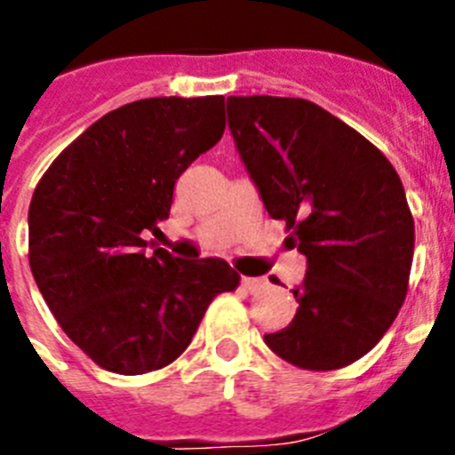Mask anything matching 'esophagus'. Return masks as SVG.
I'll use <instances>...</instances> for the list:
<instances>
[{
    "instance_id": "esophagus-1",
    "label": "esophagus",
    "mask_w": 455,
    "mask_h": 455,
    "mask_svg": "<svg viewBox=\"0 0 455 455\" xmlns=\"http://www.w3.org/2000/svg\"><path fill=\"white\" fill-rule=\"evenodd\" d=\"M265 280L262 278H251V275H242V287L247 291H251V294H256V291L265 290Z\"/></svg>"
}]
</instances>
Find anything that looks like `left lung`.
<instances>
[{
    "mask_svg": "<svg viewBox=\"0 0 455 455\" xmlns=\"http://www.w3.org/2000/svg\"><path fill=\"white\" fill-rule=\"evenodd\" d=\"M228 130L267 213L307 258L296 316L265 343L305 371L362 359L409 290L415 227L390 161L305 99L228 96Z\"/></svg>",
    "mask_w": 455,
    "mask_h": 455,
    "instance_id": "8db88e82",
    "label": "left lung"
}]
</instances>
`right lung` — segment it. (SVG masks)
Instances as JSON below:
<instances>
[{"label":"right lung","instance_id":"obj_1","mask_svg":"<svg viewBox=\"0 0 455 455\" xmlns=\"http://www.w3.org/2000/svg\"><path fill=\"white\" fill-rule=\"evenodd\" d=\"M224 127V96L134 100L89 125L36 186L33 278L67 337L105 371L143 375L172 363L211 300L240 285L220 258L146 256L143 240Z\"/></svg>","mask_w":455,"mask_h":455}]
</instances>
